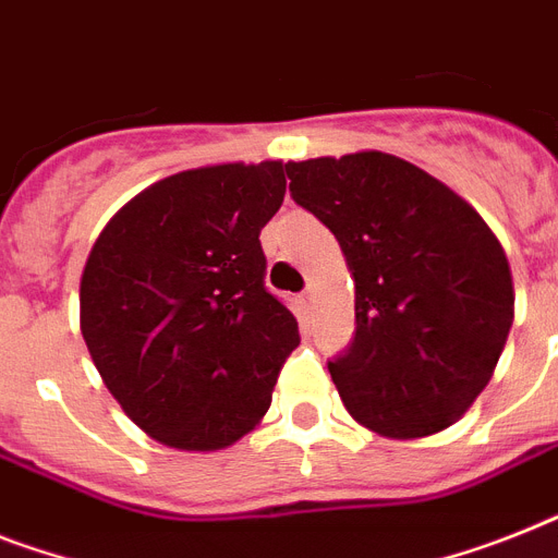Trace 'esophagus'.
I'll return each instance as SVG.
<instances>
[{"label":"esophagus","mask_w":558,"mask_h":558,"mask_svg":"<svg viewBox=\"0 0 558 558\" xmlns=\"http://www.w3.org/2000/svg\"><path fill=\"white\" fill-rule=\"evenodd\" d=\"M313 299H316V296H313V290H302V293H299V296H296V307H299V311L311 313L313 311Z\"/></svg>","instance_id":"1"}]
</instances>
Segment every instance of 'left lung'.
<instances>
[{
    "label": "left lung",
    "instance_id": "1",
    "mask_svg": "<svg viewBox=\"0 0 558 558\" xmlns=\"http://www.w3.org/2000/svg\"><path fill=\"white\" fill-rule=\"evenodd\" d=\"M284 170L293 202L333 233L356 284V333L328 362L348 413L390 439L450 427L490 381L513 325L499 239L399 156L365 150Z\"/></svg>",
    "mask_w": 558,
    "mask_h": 558
}]
</instances>
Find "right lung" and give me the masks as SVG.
Wrapping results in <instances>:
<instances>
[{"label":"right lung","instance_id":"1","mask_svg":"<svg viewBox=\"0 0 558 558\" xmlns=\"http://www.w3.org/2000/svg\"><path fill=\"white\" fill-rule=\"evenodd\" d=\"M282 199V162L182 170L133 196L87 256V351L122 411L170 448H228L268 413L299 344L259 242Z\"/></svg>","mask_w":558,"mask_h":558}]
</instances>
